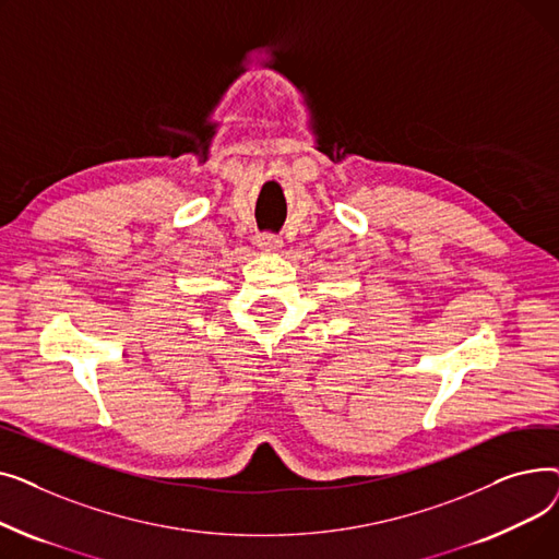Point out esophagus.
Returning <instances> with one entry per match:
<instances>
[{"label":"esophagus","instance_id":"34e87169","mask_svg":"<svg viewBox=\"0 0 559 559\" xmlns=\"http://www.w3.org/2000/svg\"><path fill=\"white\" fill-rule=\"evenodd\" d=\"M255 242H258V249L264 251V253H276V251H281V247H283V240L278 238V235H272V233L258 235Z\"/></svg>","mask_w":559,"mask_h":559}]
</instances>
